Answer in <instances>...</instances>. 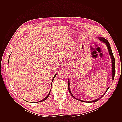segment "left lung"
<instances>
[{"mask_svg":"<svg viewBox=\"0 0 122 122\" xmlns=\"http://www.w3.org/2000/svg\"><path fill=\"white\" fill-rule=\"evenodd\" d=\"M98 38L99 40H100L101 42H103V43H104L106 44V45L107 47V49H108V51H109V53L110 56V58H111V59H112V80H113L114 77V69H115V60H114V56H113V55L112 52V50L111 47H110V44H109V43L108 42V41L106 39H105V38H104L99 37V38ZM109 87L107 88V89L106 90V92H105V93H104V94L106 93V92L107 91V90H108ZM68 90H69V92L70 94H71V95L72 96V97H73L75 99L78 100H79V101H80L84 102H90H90H96V101H98L103 96H104V94H103V95L102 96L100 97V98H98V99H95V100L90 101V102H88V101H83V100H80V99H77V98H76L75 97H74V96H73V94H72L71 91H70V81H69V80H68Z\"/></svg>","mask_w":122,"mask_h":122,"instance_id":"left-lung-1","label":"left lung"}]
</instances>
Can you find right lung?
<instances>
[{"label":"right lung","instance_id":"1","mask_svg":"<svg viewBox=\"0 0 122 122\" xmlns=\"http://www.w3.org/2000/svg\"><path fill=\"white\" fill-rule=\"evenodd\" d=\"M9 58H10V57H9ZM56 74H57V73H56V74L55 75H54V77H53V79H52V81H53V80H54V79L55 78V76H56ZM50 91H51V90H50ZM50 92H49V93L48 94V96H46L45 98H44L43 100H41L40 101H39V102H36V103H38V102H42V101H44V100H45L46 99H47V98H48V97H49V95H50Z\"/></svg>","mask_w":122,"mask_h":122}]
</instances>
